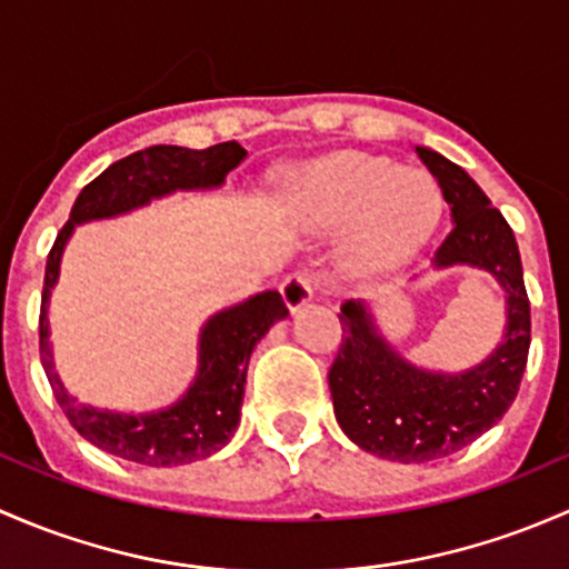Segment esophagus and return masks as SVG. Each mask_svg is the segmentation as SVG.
<instances>
[{"instance_id":"34e87169","label":"esophagus","mask_w":569,"mask_h":569,"mask_svg":"<svg viewBox=\"0 0 569 569\" xmlns=\"http://www.w3.org/2000/svg\"><path fill=\"white\" fill-rule=\"evenodd\" d=\"M279 292H282L284 298V307L296 315L312 301V279H309L307 273H292V277H287L282 287H279Z\"/></svg>"}]
</instances>
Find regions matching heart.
I'll list each match as a JSON object with an SVG mask.
<instances>
[{
	"label": "heart",
	"mask_w": 569,
	"mask_h": 569,
	"mask_svg": "<svg viewBox=\"0 0 569 569\" xmlns=\"http://www.w3.org/2000/svg\"><path fill=\"white\" fill-rule=\"evenodd\" d=\"M292 216L312 232L342 238L345 268L356 277L397 271L421 249L441 221V191L416 169L389 158L337 153L303 167L290 180Z\"/></svg>",
	"instance_id": "1"
}]
</instances>
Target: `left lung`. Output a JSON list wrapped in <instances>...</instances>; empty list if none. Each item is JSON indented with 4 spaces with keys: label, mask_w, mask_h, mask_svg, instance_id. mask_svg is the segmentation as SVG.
Returning <instances> with one entry per match:
<instances>
[{
    "label": "left lung",
    "mask_w": 569,
    "mask_h": 569,
    "mask_svg": "<svg viewBox=\"0 0 569 569\" xmlns=\"http://www.w3.org/2000/svg\"><path fill=\"white\" fill-rule=\"evenodd\" d=\"M452 208V232L432 268L488 271L507 296V326L493 353L462 372L411 365L383 337L367 301H345L342 345L328 372L333 413L365 452L397 462H430L460 452L507 413L518 395L531 342L523 266L507 219L458 163L416 148Z\"/></svg>",
    "instance_id": "obj_1"
}]
</instances>
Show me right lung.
Wrapping results in <instances>:
<instances>
[{"label":"right lung","instance_id":"obj_1","mask_svg":"<svg viewBox=\"0 0 569 569\" xmlns=\"http://www.w3.org/2000/svg\"><path fill=\"white\" fill-rule=\"evenodd\" d=\"M243 158L246 150L238 142H221L204 150L153 144L120 158L81 189L70 208L68 224L51 246L46 260L43 301H40V361L70 425L79 430L81 438L114 458L139 466L172 468L210 458L224 449L241 421L251 350L266 337L268 328L287 318V307L277 290H266L210 315L199 328L197 375L180 400L150 413L103 411L76 400L54 367L49 301L60 279L62 251L76 227L87 221L131 213L174 191L219 189Z\"/></svg>","mask_w":569,"mask_h":569}]
</instances>
